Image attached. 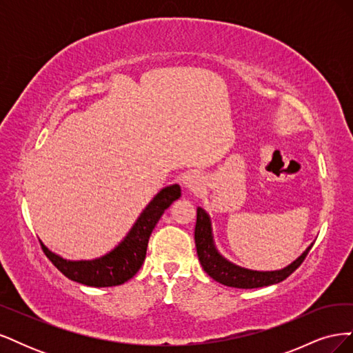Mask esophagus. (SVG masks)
<instances>
[{"label":"esophagus","mask_w":353,"mask_h":353,"mask_svg":"<svg viewBox=\"0 0 353 353\" xmlns=\"http://www.w3.org/2000/svg\"><path fill=\"white\" fill-rule=\"evenodd\" d=\"M181 181H183L185 188H188L191 191H196V193L203 185V176L199 172H196V170H188V172L183 176V179Z\"/></svg>","instance_id":"obj_1"}]
</instances>
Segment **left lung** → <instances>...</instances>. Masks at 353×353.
Returning a JSON list of instances; mask_svg holds the SVG:
<instances>
[{"label":"left lung","instance_id":"1","mask_svg":"<svg viewBox=\"0 0 353 353\" xmlns=\"http://www.w3.org/2000/svg\"><path fill=\"white\" fill-rule=\"evenodd\" d=\"M194 240H196L199 261L205 272L215 281L223 285L236 287V288L265 287V285L276 284L285 280L288 275L301 266V263L306 258V254L314 245V243L309 244L299 258H296L292 263H288L281 270L256 271V270L244 268V266L236 265L234 262L228 261L225 256H222L219 253L215 244V239H213L212 219L209 216V213L200 206L197 208Z\"/></svg>","mask_w":353,"mask_h":353}]
</instances>
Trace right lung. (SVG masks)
I'll list each match as a JSON object with an SVG mask.
<instances>
[{"label":"right lung","mask_w":353,"mask_h":353,"mask_svg":"<svg viewBox=\"0 0 353 353\" xmlns=\"http://www.w3.org/2000/svg\"><path fill=\"white\" fill-rule=\"evenodd\" d=\"M181 197V187L172 184L163 187L143 209L131 230L121 243L100 258L90 261H70L50 250L41 241L48 259L69 280L90 287H113L131 280L140 271L145 259L147 244L163 212Z\"/></svg>","instance_id":"add662e5"}]
</instances>
